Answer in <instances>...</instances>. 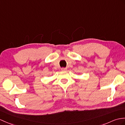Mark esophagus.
Here are the masks:
<instances>
[{"instance_id": "esophagus-1", "label": "esophagus", "mask_w": 125, "mask_h": 125, "mask_svg": "<svg viewBox=\"0 0 125 125\" xmlns=\"http://www.w3.org/2000/svg\"><path fill=\"white\" fill-rule=\"evenodd\" d=\"M66 70H67V69H66V68H61V70H62V71H66Z\"/></svg>"}]
</instances>
